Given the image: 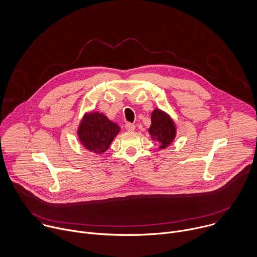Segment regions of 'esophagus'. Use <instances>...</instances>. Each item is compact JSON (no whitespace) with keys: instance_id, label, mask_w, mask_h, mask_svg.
Here are the masks:
<instances>
[{"instance_id":"obj_1","label":"esophagus","mask_w":257,"mask_h":257,"mask_svg":"<svg viewBox=\"0 0 257 257\" xmlns=\"http://www.w3.org/2000/svg\"><path fill=\"white\" fill-rule=\"evenodd\" d=\"M125 128L128 131H134L135 130V125L132 124V123H126L125 124Z\"/></svg>"}]
</instances>
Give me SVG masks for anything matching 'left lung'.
Here are the masks:
<instances>
[{
    "mask_svg": "<svg viewBox=\"0 0 257 257\" xmlns=\"http://www.w3.org/2000/svg\"><path fill=\"white\" fill-rule=\"evenodd\" d=\"M149 132L153 140L161 143L160 148L166 149L169 146L175 136L176 128L171 118L161 109H155L152 114V126Z\"/></svg>",
    "mask_w": 257,
    "mask_h": 257,
    "instance_id": "1",
    "label": "left lung"
}]
</instances>
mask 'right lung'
<instances>
[{"instance_id": "add662e5", "label": "right lung", "mask_w": 257, "mask_h": 257, "mask_svg": "<svg viewBox=\"0 0 257 257\" xmlns=\"http://www.w3.org/2000/svg\"><path fill=\"white\" fill-rule=\"evenodd\" d=\"M117 124L109 121L100 113L86 114L78 128V136L84 148L102 154L109 148V144L119 133Z\"/></svg>"}]
</instances>
